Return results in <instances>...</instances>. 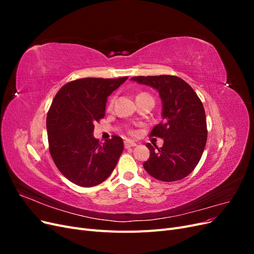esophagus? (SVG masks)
<instances>
[{
	"label": "esophagus",
	"mask_w": 254,
	"mask_h": 254,
	"mask_svg": "<svg viewBox=\"0 0 254 254\" xmlns=\"http://www.w3.org/2000/svg\"><path fill=\"white\" fill-rule=\"evenodd\" d=\"M124 146H125V148H130V147H134V146H136V144L132 141L127 140L124 142Z\"/></svg>",
	"instance_id": "1"
}]
</instances>
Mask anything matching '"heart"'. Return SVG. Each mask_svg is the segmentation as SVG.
Returning a JSON list of instances; mask_svg holds the SVG:
<instances>
[{"label":"heart","mask_w":254,"mask_h":254,"mask_svg":"<svg viewBox=\"0 0 254 254\" xmlns=\"http://www.w3.org/2000/svg\"><path fill=\"white\" fill-rule=\"evenodd\" d=\"M145 94H146V93H140V94H139V95H137V96H140V95H145ZM111 105H112V101L110 102V105H109V106H111Z\"/></svg>","instance_id":"1"}]
</instances>
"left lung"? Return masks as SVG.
<instances>
[{"mask_svg":"<svg viewBox=\"0 0 254 254\" xmlns=\"http://www.w3.org/2000/svg\"><path fill=\"white\" fill-rule=\"evenodd\" d=\"M131 80L159 92L162 101V122L150 135L163 139L162 147L146 144L149 159L145 171L161 181L173 182L186 178L200 161L207 130L203 105L189 83L173 75L135 76Z\"/></svg>","mask_w":254,"mask_h":254,"instance_id":"1","label":"left lung"}]
</instances>
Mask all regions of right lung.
<instances>
[{
  "mask_svg": "<svg viewBox=\"0 0 254 254\" xmlns=\"http://www.w3.org/2000/svg\"><path fill=\"white\" fill-rule=\"evenodd\" d=\"M127 78L76 79L53 99L47 118L51 156L59 172L79 187L105 181L124 150L122 137L101 144L93 131L94 123L105 117L107 98Z\"/></svg>",
  "mask_w": 254,
  "mask_h": 254,
  "instance_id": "1",
  "label": "right lung"
}]
</instances>
